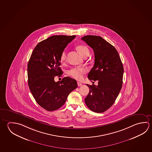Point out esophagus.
<instances>
[{
  "mask_svg": "<svg viewBox=\"0 0 152 152\" xmlns=\"http://www.w3.org/2000/svg\"><path fill=\"white\" fill-rule=\"evenodd\" d=\"M77 85L78 86H82L83 85L82 83H81L80 82H77Z\"/></svg>",
  "mask_w": 152,
  "mask_h": 152,
  "instance_id": "obj_1",
  "label": "esophagus"
}]
</instances>
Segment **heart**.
Masks as SVG:
<instances>
[{
  "label": "heart",
  "mask_w": 152,
  "mask_h": 152,
  "mask_svg": "<svg viewBox=\"0 0 152 152\" xmlns=\"http://www.w3.org/2000/svg\"><path fill=\"white\" fill-rule=\"evenodd\" d=\"M76 50L79 52V53L83 56L84 58L85 56H88L89 54V50L87 46L83 45H79L77 46ZM66 52L65 50L62 52L60 55V60L62 63H64L66 60ZM86 72V69L84 68H80V67H76L72 68L68 72V74L75 78L76 80H81L83 78V75Z\"/></svg>",
  "instance_id": "obj_1"
}]
</instances>
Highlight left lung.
<instances>
[{
  "instance_id": "8db88e82",
  "label": "left lung",
  "mask_w": 152,
  "mask_h": 152,
  "mask_svg": "<svg viewBox=\"0 0 152 152\" xmlns=\"http://www.w3.org/2000/svg\"><path fill=\"white\" fill-rule=\"evenodd\" d=\"M81 39L93 48L94 54V64L88 78L98 81V85L86 84L90 90L85 104L92 111L103 113L114 104L122 88V63L116 48L101 37L88 35Z\"/></svg>"
}]
</instances>
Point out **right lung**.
Masks as SVG:
<instances>
[{
  "instance_id": "obj_1",
  "label": "right lung",
  "mask_w": 152,
  "mask_h": 152,
  "mask_svg": "<svg viewBox=\"0 0 152 152\" xmlns=\"http://www.w3.org/2000/svg\"><path fill=\"white\" fill-rule=\"evenodd\" d=\"M76 36L54 35L38 43L28 64V83L37 104L48 111L61 108L69 93L77 88L76 80L65 77L56 82L63 72L60 60L62 52Z\"/></svg>"
}]
</instances>
